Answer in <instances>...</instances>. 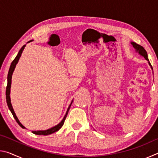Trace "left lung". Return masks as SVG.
<instances>
[{"mask_svg":"<svg viewBox=\"0 0 158 158\" xmlns=\"http://www.w3.org/2000/svg\"><path fill=\"white\" fill-rule=\"evenodd\" d=\"M131 44H132V47L135 48L136 52H137L139 54L140 56H143L147 61H148L149 65L151 66V69H153V68H152V65H151V63H150V62H149V60H148V54H147L146 51L144 49V48L142 46H141V45L138 44L137 43H135V42H131Z\"/></svg>","mask_w":158,"mask_h":158,"instance_id":"left-lung-1","label":"left lung"}]
</instances>
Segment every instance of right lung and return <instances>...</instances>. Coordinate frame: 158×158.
Listing matches in <instances>:
<instances>
[{
	"instance_id": "right-lung-1",
	"label": "right lung",
	"mask_w": 158,
	"mask_h": 158,
	"mask_svg": "<svg viewBox=\"0 0 158 158\" xmlns=\"http://www.w3.org/2000/svg\"><path fill=\"white\" fill-rule=\"evenodd\" d=\"M32 41H33V40L29 41V42H27V43H29V42H31ZM25 47H26V44L23 45V46L21 48V49L19 50V52L17 56H16V58H15L14 60H13L12 62V63H11V65H10V69H9L8 74H7V88H6V101H7V106H8V108H9L10 110V111H11V113L12 114L13 116H14L15 119L16 120V121H17V123L21 127L23 128V129H24V128H26V127L23 126L22 124L19 121L18 118H17V116H16L15 112L14 109H13V107H12V103H11V100H10V89H11L12 76L13 72H14V70H15V67H16V65H17V64L18 63V61H19V58H20L21 56V53H22L23 51V49H24ZM73 100L71 102L70 105H69L68 109H67L66 114H65V116H64L63 120L58 125H55V126L51 127V128H49V129L46 130L32 131V132H33V134H35V135H51V134L57 132L58 130H59L60 128H61V127H62L63 125V124H64V122H65V120L66 117H67V115H68V111H69V108H70V106H71L72 103H73Z\"/></svg>"
}]
</instances>
